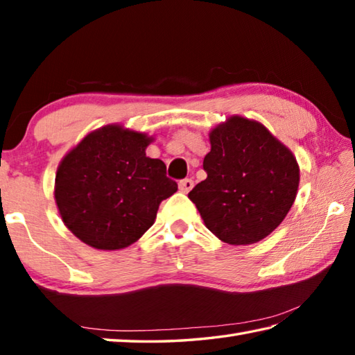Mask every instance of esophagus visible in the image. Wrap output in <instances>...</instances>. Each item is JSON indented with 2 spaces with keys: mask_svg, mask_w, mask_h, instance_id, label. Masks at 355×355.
I'll list each match as a JSON object with an SVG mask.
<instances>
[{
  "mask_svg": "<svg viewBox=\"0 0 355 355\" xmlns=\"http://www.w3.org/2000/svg\"><path fill=\"white\" fill-rule=\"evenodd\" d=\"M178 188H180V191L184 192V194H188V192L194 188V182H192L191 178H184L178 183Z\"/></svg>",
  "mask_w": 355,
  "mask_h": 355,
  "instance_id": "obj_1",
  "label": "esophagus"
}]
</instances>
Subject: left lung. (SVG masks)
I'll list each match as a JSON object with an SVG mask.
<instances>
[{
	"mask_svg": "<svg viewBox=\"0 0 355 355\" xmlns=\"http://www.w3.org/2000/svg\"><path fill=\"white\" fill-rule=\"evenodd\" d=\"M207 178L188 197L220 241L249 245L277 228L297 196L296 156L257 120L230 116L209 131Z\"/></svg>",
	"mask_w": 355,
	"mask_h": 355,
	"instance_id": "left-lung-1",
	"label": "left lung"
}]
</instances>
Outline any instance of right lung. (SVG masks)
I'll return each mask as SVG.
<instances>
[{
    "label": "right lung",
    "mask_w": 355,
    "mask_h": 355,
    "mask_svg": "<svg viewBox=\"0 0 355 355\" xmlns=\"http://www.w3.org/2000/svg\"><path fill=\"white\" fill-rule=\"evenodd\" d=\"M155 137L105 125L86 135L58 166L55 200L65 227L84 244L119 250L153 225L159 203L178 186L166 164L148 158Z\"/></svg>",
    "instance_id": "right-lung-1"
}]
</instances>
